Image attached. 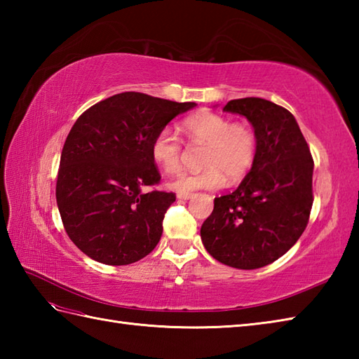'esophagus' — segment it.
<instances>
[{"instance_id": "obj_1", "label": "esophagus", "mask_w": 359, "mask_h": 359, "mask_svg": "<svg viewBox=\"0 0 359 359\" xmlns=\"http://www.w3.org/2000/svg\"><path fill=\"white\" fill-rule=\"evenodd\" d=\"M193 194L191 193H177V199H182V201H188L191 199Z\"/></svg>"}]
</instances>
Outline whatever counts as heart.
<instances>
[{
  "mask_svg": "<svg viewBox=\"0 0 359 359\" xmlns=\"http://www.w3.org/2000/svg\"><path fill=\"white\" fill-rule=\"evenodd\" d=\"M184 133L191 144H203L199 171L182 172L170 182V188L179 193L197 189H216L238 184L255 165L257 135L253 126L233 121L212 111H201L184 120ZM184 143L171 128H162L151 143V156L165 174L180 171Z\"/></svg>",
  "mask_w": 359,
  "mask_h": 359,
  "instance_id": "1",
  "label": "heart"
}]
</instances>
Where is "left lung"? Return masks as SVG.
I'll return each mask as SVG.
<instances>
[{
  "mask_svg": "<svg viewBox=\"0 0 359 359\" xmlns=\"http://www.w3.org/2000/svg\"><path fill=\"white\" fill-rule=\"evenodd\" d=\"M224 111L253 125L257 154L238 189L216 197L201 238L216 261L255 270L284 256L306 230L313 205V157L293 114L282 106L247 97L228 102Z\"/></svg>",
  "mask_w": 359,
  "mask_h": 359,
  "instance_id": "1",
  "label": "left lung"
}]
</instances>
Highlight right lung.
Segmentation results:
<instances>
[{
    "label": "right lung",
    "mask_w": 359,
    "mask_h": 359,
    "mask_svg": "<svg viewBox=\"0 0 359 359\" xmlns=\"http://www.w3.org/2000/svg\"><path fill=\"white\" fill-rule=\"evenodd\" d=\"M196 103L121 93L90 106L67 134L60 158L57 205L69 239L106 265L140 261L156 248L174 193L160 184L151 143Z\"/></svg>",
    "instance_id": "1"
}]
</instances>
